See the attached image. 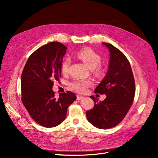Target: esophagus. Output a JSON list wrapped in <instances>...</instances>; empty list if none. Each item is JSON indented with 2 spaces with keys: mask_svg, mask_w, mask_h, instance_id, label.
I'll use <instances>...</instances> for the list:
<instances>
[{
  "mask_svg": "<svg viewBox=\"0 0 158 158\" xmlns=\"http://www.w3.org/2000/svg\"><path fill=\"white\" fill-rule=\"evenodd\" d=\"M84 98V96H82V95H77V97H76V99H77V100H80Z\"/></svg>",
  "mask_w": 158,
  "mask_h": 158,
  "instance_id": "1",
  "label": "esophagus"
}]
</instances>
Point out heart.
<instances>
[{
    "mask_svg": "<svg viewBox=\"0 0 158 158\" xmlns=\"http://www.w3.org/2000/svg\"><path fill=\"white\" fill-rule=\"evenodd\" d=\"M76 56L78 59L82 60L89 69H92L94 74L98 78H101L105 73V69L103 66L99 64L101 62V56L97 52L89 48H85L79 51ZM70 59L66 58L62 63L61 71L63 74H66L69 73L70 64ZM92 85V82L91 80H83L76 79L69 83V86L70 89L79 93H84L86 92L88 87Z\"/></svg>",
    "mask_w": 158,
    "mask_h": 158,
    "instance_id": "obj_1",
    "label": "heart"
}]
</instances>
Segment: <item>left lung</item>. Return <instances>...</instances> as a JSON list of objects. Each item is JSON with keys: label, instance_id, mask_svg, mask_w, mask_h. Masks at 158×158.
I'll list each match as a JSON object with an SVG mask.
<instances>
[{"label": "left lung", "instance_id": "obj_1", "mask_svg": "<svg viewBox=\"0 0 158 158\" xmlns=\"http://www.w3.org/2000/svg\"><path fill=\"white\" fill-rule=\"evenodd\" d=\"M102 44L110 52L109 69L95 93L106 95V98L98 102L91 95L94 107L86 112V117L93 126L108 129L118 125L127 115L135 98V82L126 56L113 45Z\"/></svg>", "mask_w": 158, "mask_h": 158}]
</instances>
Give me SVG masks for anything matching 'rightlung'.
Segmentation results:
<instances>
[{"instance_id": "add662e5", "label": "right lung", "mask_w": 158, "mask_h": 158, "mask_svg": "<svg viewBox=\"0 0 158 158\" xmlns=\"http://www.w3.org/2000/svg\"><path fill=\"white\" fill-rule=\"evenodd\" d=\"M67 47L51 42L40 47L28 58L21 76L22 102L37 123L46 128L63 122L67 109L76 95L67 91L58 99L52 90L54 82L61 76L63 57Z\"/></svg>"}]
</instances>
